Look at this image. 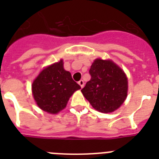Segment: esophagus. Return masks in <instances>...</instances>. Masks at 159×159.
Segmentation results:
<instances>
[{"instance_id":"34e87169","label":"esophagus","mask_w":159,"mask_h":159,"mask_svg":"<svg viewBox=\"0 0 159 159\" xmlns=\"http://www.w3.org/2000/svg\"><path fill=\"white\" fill-rule=\"evenodd\" d=\"M78 84H80V86L82 88L84 87V80H81L79 81Z\"/></svg>"}]
</instances>
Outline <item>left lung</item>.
Instances as JSON below:
<instances>
[{"label":"left lung","mask_w":159,"mask_h":159,"mask_svg":"<svg viewBox=\"0 0 159 159\" xmlns=\"http://www.w3.org/2000/svg\"><path fill=\"white\" fill-rule=\"evenodd\" d=\"M89 73L92 78L81 90L84 96L98 111L117 110L127 95L128 82L124 71L111 60L96 59Z\"/></svg>","instance_id":"1"}]
</instances>
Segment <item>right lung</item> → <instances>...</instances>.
I'll use <instances>...</instances> for the list:
<instances>
[{"instance_id":"1","label":"right lung","mask_w":159,"mask_h":159,"mask_svg":"<svg viewBox=\"0 0 159 159\" xmlns=\"http://www.w3.org/2000/svg\"><path fill=\"white\" fill-rule=\"evenodd\" d=\"M80 86L64 68L63 60L43 68L32 85L38 107L50 114H57L66 107L72 94Z\"/></svg>"}]
</instances>
